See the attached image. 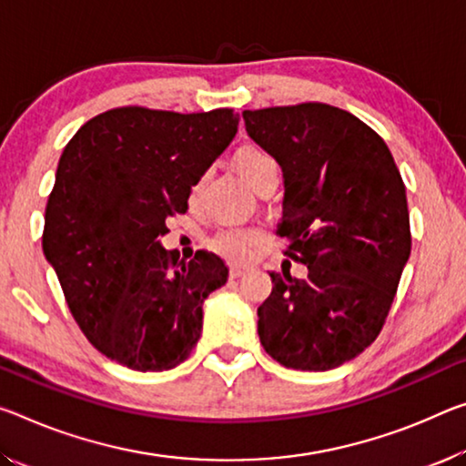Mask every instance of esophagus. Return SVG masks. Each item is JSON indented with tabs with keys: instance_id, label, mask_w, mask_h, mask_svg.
<instances>
[{
	"instance_id": "34e87169",
	"label": "esophagus",
	"mask_w": 466,
	"mask_h": 466,
	"mask_svg": "<svg viewBox=\"0 0 466 466\" xmlns=\"http://www.w3.org/2000/svg\"><path fill=\"white\" fill-rule=\"evenodd\" d=\"M248 271V268H240V265H230V278H242Z\"/></svg>"
}]
</instances>
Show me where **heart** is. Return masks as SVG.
<instances>
[{
  "mask_svg": "<svg viewBox=\"0 0 466 466\" xmlns=\"http://www.w3.org/2000/svg\"><path fill=\"white\" fill-rule=\"evenodd\" d=\"M234 164L238 167V172L242 174L250 187H257L263 178H268L269 174H278V164L276 159L271 157L268 151H263L261 147L255 145H247L238 149L234 157ZM205 182V176L197 178L190 187V198H197L198 193H201ZM259 240V234L255 230H248V228H238V226H228L224 230H219L216 236H213L211 247L216 253L230 261H242L250 255V248H253L255 242Z\"/></svg>",
  "mask_w": 466,
  "mask_h": 466,
  "instance_id": "1",
  "label": "heart"
}]
</instances>
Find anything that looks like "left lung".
Masks as SVG:
<instances>
[{"mask_svg": "<svg viewBox=\"0 0 466 466\" xmlns=\"http://www.w3.org/2000/svg\"><path fill=\"white\" fill-rule=\"evenodd\" d=\"M248 137L284 174L278 234L307 278L271 271L257 309L279 365L328 371L383 328L410 255L406 188L392 153L357 116L326 103L242 112Z\"/></svg>", "mask_w": 466, "mask_h": 466, "instance_id": "left-lung-1", "label": "left lung"}]
</instances>
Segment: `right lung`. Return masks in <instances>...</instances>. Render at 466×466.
Wrapping results in <instances>:
<instances>
[{"label": "right lung", "mask_w": 466, "mask_h": 466, "mask_svg": "<svg viewBox=\"0 0 466 466\" xmlns=\"http://www.w3.org/2000/svg\"><path fill=\"white\" fill-rule=\"evenodd\" d=\"M238 130V114L116 107L80 127L46 207L43 253L95 349L135 371L180 365L201 338L203 302L226 284L218 255L161 247L190 187Z\"/></svg>", "instance_id": "obj_1"}]
</instances>
